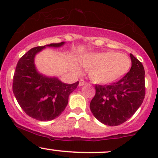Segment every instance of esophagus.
Masks as SVG:
<instances>
[{
    "label": "esophagus",
    "mask_w": 158,
    "mask_h": 158,
    "mask_svg": "<svg viewBox=\"0 0 158 158\" xmlns=\"http://www.w3.org/2000/svg\"><path fill=\"white\" fill-rule=\"evenodd\" d=\"M85 84H86V82H85L83 79H80V81H79V86H82V85H85Z\"/></svg>",
    "instance_id": "34e87169"
}]
</instances>
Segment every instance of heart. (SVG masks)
I'll use <instances>...</instances> for the list:
<instances>
[{
	"mask_svg": "<svg viewBox=\"0 0 158 158\" xmlns=\"http://www.w3.org/2000/svg\"><path fill=\"white\" fill-rule=\"evenodd\" d=\"M80 63L89 70V79L97 84L112 83L123 77L131 67L128 56L115 52H90L81 59ZM73 69L79 72L76 66Z\"/></svg>",
	"mask_w": 158,
	"mask_h": 158,
	"instance_id": "b5f03b06",
	"label": "heart"
}]
</instances>
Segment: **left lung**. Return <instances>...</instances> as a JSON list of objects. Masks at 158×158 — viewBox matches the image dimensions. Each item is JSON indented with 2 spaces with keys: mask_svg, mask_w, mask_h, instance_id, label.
Returning <instances> with one entry per match:
<instances>
[{
  "mask_svg": "<svg viewBox=\"0 0 158 158\" xmlns=\"http://www.w3.org/2000/svg\"><path fill=\"white\" fill-rule=\"evenodd\" d=\"M131 68L117 82L95 85V95L90 110L95 118L109 126L126 122L141 106L145 95L144 69L142 63L130 54Z\"/></svg>",
  "mask_w": 158,
  "mask_h": 158,
  "instance_id": "left-lung-1",
  "label": "left lung"
}]
</instances>
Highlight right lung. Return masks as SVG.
<instances>
[{
	"instance_id": "obj_1",
	"label": "right lung",
	"mask_w": 158,
	"mask_h": 158,
	"mask_svg": "<svg viewBox=\"0 0 158 158\" xmlns=\"http://www.w3.org/2000/svg\"><path fill=\"white\" fill-rule=\"evenodd\" d=\"M65 42L36 47L24 54L17 64L14 75L13 92L17 102L27 114L39 121H50L62 114L69 96L79 82L66 84L57 77L39 73L35 56L46 47H61Z\"/></svg>"
}]
</instances>
